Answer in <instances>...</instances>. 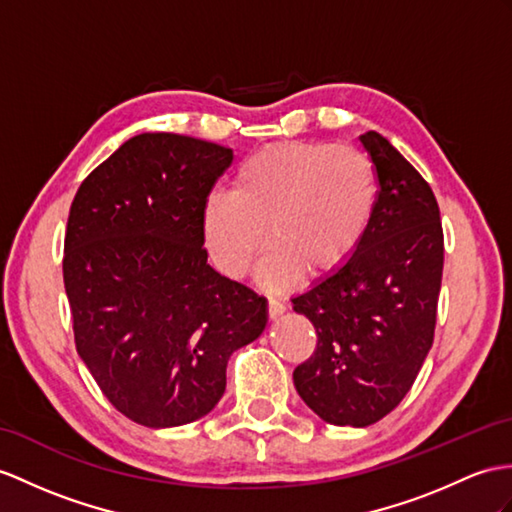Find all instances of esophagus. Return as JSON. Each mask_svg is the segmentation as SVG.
<instances>
[{
  "label": "esophagus",
  "instance_id": "obj_1",
  "mask_svg": "<svg viewBox=\"0 0 512 512\" xmlns=\"http://www.w3.org/2000/svg\"><path fill=\"white\" fill-rule=\"evenodd\" d=\"M284 310H286V306L282 302H278V299H269V317L271 319H278Z\"/></svg>",
  "mask_w": 512,
  "mask_h": 512
}]
</instances>
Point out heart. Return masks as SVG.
<instances>
[{
    "label": "heart",
    "instance_id": "b5f03b06",
    "mask_svg": "<svg viewBox=\"0 0 512 512\" xmlns=\"http://www.w3.org/2000/svg\"><path fill=\"white\" fill-rule=\"evenodd\" d=\"M378 202V178L365 152L350 145L282 143L241 162L232 191H215L202 210L215 265L243 278L271 245L258 280L286 289L299 273L328 276L354 256Z\"/></svg>",
    "mask_w": 512,
    "mask_h": 512
}]
</instances>
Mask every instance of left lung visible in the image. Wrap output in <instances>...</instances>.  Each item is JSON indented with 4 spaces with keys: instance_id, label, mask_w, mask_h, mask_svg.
Instances as JSON below:
<instances>
[{
    "instance_id": "1",
    "label": "left lung",
    "mask_w": 512,
    "mask_h": 512,
    "mask_svg": "<svg viewBox=\"0 0 512 512\" xmlns=\"http://www.w3.org/2000/svg\"><path fill=\"white\" fill-rule=\"evenodd\" d=\"M378 202L354 256L293 310L313 321L317 350L293 371L306 406L332 426L365 428L404 400L426 360L443 276V228L430 184L378 132L360 134Z\"/></svg>"
}]
</instances>
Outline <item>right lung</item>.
<instances>
[{
    "instance_id": "1",
    "label": "right lung",
    "mask_w": 512,
    "mask_h": 512,
    "mask_svg": "<svg viewBox=\"0 0 512 512\" xmlns=\"http://www.w3.org/2000/svg\"><path fill=\"white\" fill-rule=\"evenodd\" d=\"M234 160L191 136H132L73 199L62 276L78 354L108 402L147 428L197 421L267 326V299L208 265L202 210Z\"/></svg>"
}]
</instances>
